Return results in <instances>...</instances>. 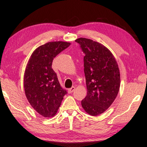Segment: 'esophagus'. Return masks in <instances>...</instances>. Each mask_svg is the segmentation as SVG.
Here are the masks:
<instances>
[{
    "instance_id": "esophagus-1",
    "label": "esophagus",
    "mask_w": 147,
    "mask_h": 147,
    "mask_svg": "<svg viewBox=\"0 0 147 147\" xmlns=\"http://www.w3.org/2000/svg\"><path fill=\"white\" fill-rule=\"evenodd\" d=\"M75 90V86H71L70 88H69L68 89V92L69 93H72Z\"/></svg>"
}]
</instances>
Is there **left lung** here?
<instances>
[{"label": "left lung", "mask_w": 147, "mask_h": 147, "mask_svg": "<svg viewBox=\"0 0 147 147\" xmlns=\"http://www.w3.org/2000/svg\"><path fill=\"white\" fill-rule=\"evenodd\" d=\"M85 53V72L87 95L81 101L85 111L97 116L105 111L119 93L121 77L115 57L107 47L90 39L76 40Z\"/></svg>", "instance_id": "8db88e82"}]
</instances>
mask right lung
<instances>
[{
	"instance_id": "obj_1",
	"label": "right lung",
	"mask_w": 147,
	"mask_h": 147,
	"mask_svg": "<svg viewBox=\"0 0 147 147\" xmlns=\"http://www.w3.org/2000/svg\"><path fill=\"white\" fill-rule=\"evenodd\" d=\"M70 43L51 42L38 47L30 56L24 75L26 97L34 109L44 117L56 115L66 90L52 68L54 58Z\"/></svg>"
}]
</instances>
